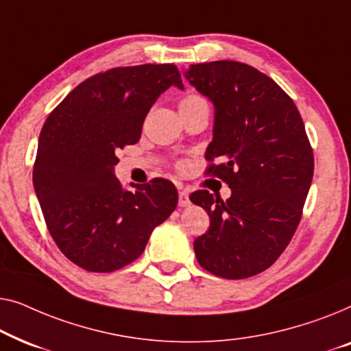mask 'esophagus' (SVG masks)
Here are the masks:
<instances>
[{
	"label": "esophagus",
	"instance_id": "esophagus-1",
	"mask_svg": "<svg viewBox=\"0 0 351 351\" xmlns=\"http://www.w3.org/2000/svg\"><path fill=\"white\" fill-rule=\"evenodd\" d=\"M178 204H180V206H182V208H186V206L191 205L189 191H187V189L180 191V200H178Z\"/></svg>",
	"mask_w": 351,
	"mask_h": 351
}]
</instances>
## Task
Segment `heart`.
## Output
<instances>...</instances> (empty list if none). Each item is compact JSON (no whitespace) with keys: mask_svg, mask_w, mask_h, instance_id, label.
Masks as SVG:
<instances>
[{"mask_svg":"<svg viewBox=\"0 0 351 351\" xmlns=\"http://www.w3.org/2000/svg\"><path fill=\"white\" fill-rule=\"evenodd\" d=\"M194 100H199V97H194V95H189V97H186L184 100H182L181 103H189V101H194Z\"/></svg>","mask_w":351,"mask_h":351,"instance_id":"1","label":"heart"}]
</instances>
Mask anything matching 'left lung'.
Masks as SVG:
<instances>
[{
	"label": "left lung",
	"mask_w": 351,
	"mask_h": 351,
	"mask_svg": "<svg viewBox=\"0 0 351 351\" xmlns=\"http://www.w3.org/2000/svg\"><path fill=\"white\" fill-rule=\"evenodd\" d=\"M182 75L215 108L206 159L232 194L189 199L210 216L194 241L199 264L229 280L269 269L293 239L313 178V152L294 101L274 79L240 62L191 65Z\"/></svg>",
	"instance_id": "1"
}]
</instances>
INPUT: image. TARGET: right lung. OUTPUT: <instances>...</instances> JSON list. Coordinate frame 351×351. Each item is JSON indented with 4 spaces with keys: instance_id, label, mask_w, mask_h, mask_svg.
Returning a JSON list of instances; mask_svg holds the SVG:
<instances>
[{
    "instance_id": "obj_1",
    "label": "right lung",
    "mask_w": 351,
    "mask_h": 351,
    "mask_svg": "<svg viewBox=\"0 0 351 351\" xmlns=\"http://www.w3.org/2000/svg\"><path fill=\"white\" fill-rule=\"evenodd\" d=\"M184 88L175 65L114 68L88 77L44 122L33 186L53 241L88 272H114L140 258L152 230L173 213L167 180L125 189L116 151L135 145L160 93Z\"/></svg>"
}]
</instances>
